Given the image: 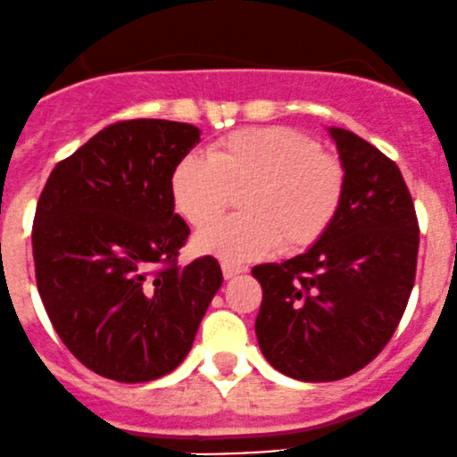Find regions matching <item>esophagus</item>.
I'll return each instance as SVG.
<instances>
[{
    "mask_svg": "<svg viewBox=\"0 0 457 457\" xmlns=\"http://www.w3.org/2000/svg\"><path fill=\"white\" fill-rule=\"evenodd\" d=\"M220 270H223V276L225 278H234L237 274H243V271H247L245 265H237V262H228L225 261L223 265H220Z\"/></svg>",
    "mask_w": 457,
    "mask_h": 457,
    "instance_id": "1",
    "label": "esophagus"
}]
</instances>
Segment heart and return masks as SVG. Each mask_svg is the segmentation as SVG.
I'll use <instances>...</instances> for the list:
<instances>
[{
	"mask_svg": "<svg viewBox=\"0 0 457 457\" xmlns=\"http://www.w3.org/2000/svg\"><path fill=\"white\" fill-rule=\"evenodd\" d=\"M347 190V170L320 143L287 126L241 128L220 137L210 156L187 154L172 170L170 192L195 228L219 219L234 192L241 210L195 237L199 254L252 261L274 247L303 252L334 225Z\"/></svg>",
	"mask_w": 457,
	"mask_h": 457,
	"instance_id": "b5f03b06",
	"label": "heart"
}]
</instances>
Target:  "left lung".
Masks as SVG:
<instances>
[{
    "label": "left lung",
    "mask_w": 457,
    "mask_h": 457,
    "mask_svg": "<svg viewBox=\"0 0 457 457\" xmlns=\"http://www.w3.org/2000/svg\"><path fill=\"white\" fill-rule=\"evenodd\" d=\"M347 170L334 225L305 254L252 270L262 287L256 338L274 370L305 382L347 378L385 349L416 280V207L398 165L329 128Z\"/></svg>",
    "instance_id": "8db88e82"
}]
</instances>
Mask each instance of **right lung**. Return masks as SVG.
Returning <instances> with one entry per match:
<instances>
[{"instance_id":"right-lung-1","label":"right lung","mask_w":457,"mask_h":457,"mask_svg":"<svg viewBox=\"0 0 457 457\" xmlns=\"http://www.w3.org/2000/svg\"><path fill=\"white\" fill-rule=\"evenodd\" d=\"M199 128L130 119L59 161L35 223L37 289L54 331L87 370L147 382L177 370L223 283L216 258L179 267L190 228L170 179Z\"/></svg>"}]
</instances>
